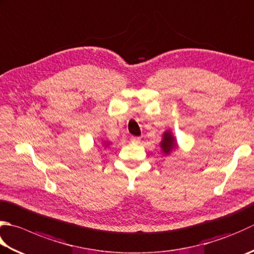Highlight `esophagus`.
Returning <instances> with one entry per match:
<instances>
[{
  "label": "esophagus",
  "instance_id": "obj_1",
  "mask_svg": "<svg viewBox=\"0 0 254 254\" xmlns=\"http://www.w3.org/2000/svg\"><path fill=\"white\" fill-rule=\"evenodd\" d=\"M131 142L132 143H135V144H138V143L141 142V138L138 137V136H132L131 137Z\"/></svg>",
  "mask_w": 254,
  "mask_h": 254
}]
</instances>
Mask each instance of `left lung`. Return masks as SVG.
<instances>
[{
  "label": "left lung",
  "instance_id": "obj_1",
  "mask_svg": "<svg viewBox=\"0 0 254 254\" xmlns=\"http://www.w3.org/2000/svg\"><path fill=\"white\" fill-rule=\"evenodd\" d=\"M161 147L165 154H170L171 151H173L174 148L176 147L175 138H174V136L172 135V133L170 131L164 133L163 141L161 142Z\"/></svg>",
  "mask_w": 254,
  "mask_h": 254
}]
</instances>
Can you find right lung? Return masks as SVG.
I'll return each mask as SVG.
<instances>
[{
  "mask_svg": "<svg viewBox=\"0 0 254 254\" xmlns=\"http://www.w3.org/2000/svg\"><path fill=\"white\" fill-rule=\"evenodd\" d=\"M104 144H107V143H104ZM104 144H103V145H104ZM108 145H109V144H108ZM107 146V145H106Z\"/></svg>",
  "mask_w": 254,
  "mask_h": 254,
  "instance_id": "add662e5",
  "label": "right lung"
}]
</instances>
